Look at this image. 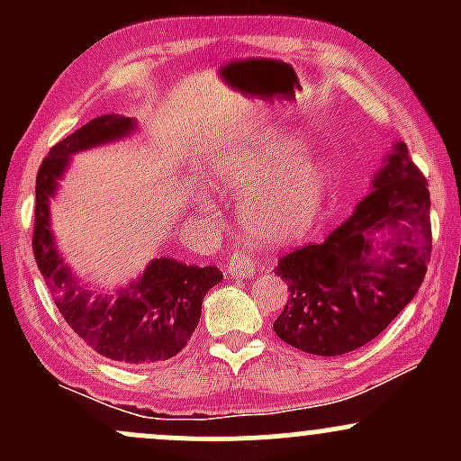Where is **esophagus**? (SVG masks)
<instances>
[{
    "mask_svg": "<svg viewBox=\"0 0 461 461\" xmlns=\"http://www.w3.org/2000/svg\"><path fill=\"white\" fill-rule=\"evenodd\" d=\"M227 275L230 277H251L253 275V260L251 258H247L245 253H231V258L227 260Z\"/></svg>",
    "mask_w": 461,
    "mask_h": 461,
    "instance_id": "obj_1",
    "label": "esophagus"
}]
</instances>
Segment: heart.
<instances>
[{"mask_svg": "<svg viewBox=\"0 0 461 461\" xmlns=\"http://www.w3.org/2000/svg\"><path fill=\"white\" fill-rule=\"evenodd\" d=\"M301 151L297 140L271 142L225 160L212 173L216 190L242 194L240 219L256 242L294 238L319 214L330 176L314 158L290 162Z\"/></svg>", "mask_w": 461, "mask_h": 461, "instance_id": "1", "label": "heart"}]
</instances>
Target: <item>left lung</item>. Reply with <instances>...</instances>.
<instances>
[{
  "label": "left lung",
  "mask_w": 461,
  "mask_h": 461,
  "mask_svg": "<svg viewBox=\"0 0 461 461\" xmlns=\"http://www.w3.org/2000/svg\"><path fill=\"white\" fill-rule=\"evenodd\" d=\"M375 190L325 242L285 253L275 275L288 303L273 330L299 351L345 356L377 338L414 299L431 260V199L405 142L394 147ZM395 231L390 257H375L370 235Z\"/></svg>",
  "instance_id": "left-lung-1"
}]
</instances>
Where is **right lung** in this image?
<instances>
[{"mask_svg": "<svg viewBox=\"0 0 461 461\" xmlns=\"http://www.w3.org/2000/svg\"><path fill=\"white\" fill-rule=\"evenodd\" d=\"M131 119L102 114L56 142L36 173L32 251L67 325L99 356L125 364H151L177 356L197 330L205 293L223 279L216 267H194L160 258L145 275L114 294H95L77 284L58 256L50 231V197L71 153L114 140L131 130Z\"/></svg>", "mask_w": 461, "mask_h": 461, "instance_id": "add662e5", "label": "right lung"}]
</instances>
